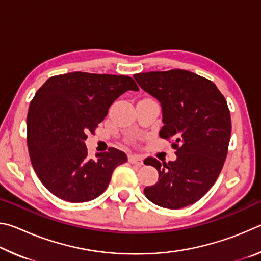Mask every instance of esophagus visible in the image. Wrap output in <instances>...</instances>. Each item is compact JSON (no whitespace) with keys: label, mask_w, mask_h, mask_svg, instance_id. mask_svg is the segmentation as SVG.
<instances>
[{"label":"esophagus","mask_w":261,"mask_h":261,"mask_svg":"<svg viewBox=\"0 0 261 261\" xmlns=\"http://www.w3.org/2000/svg\"><path fill=\"white\" fill-rule=\"evenodd\" d=\"M129 162L132 163V165L141 166L143 165V159L138 155H136V154H131V155H129Z\"/></svg>","instance_id":"34e87169"}]
</instances>
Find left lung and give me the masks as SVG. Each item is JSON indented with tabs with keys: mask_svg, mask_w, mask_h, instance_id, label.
Listing matches in <instances>:
<instances>
[{
	"mask_svg": "<svg viewBox=\"0 0 261 261\" xmlns=\"http://www.w3.org/2000/svg\"><path fill=\"white\" fill-rule=\"evenodd\" d=\"M138 85L160 101L163 126L160 137L173 141L177 159L160 162L159 180L144 190L147 199L165 208L192 205L213 187L226 161L231 132L227 101L213 82L188 70L137 73Z\"/></svg>",
	"mask_w": 261,
	"mask_h": 261,
	"instance_id": "left-lung-1",
	"label": "left lung"
}]
</instances>
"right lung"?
Returning a JSON list of instances; mask_svg holds the SVG:
<instances>
[{
    "label": "right lung",
    "mask_w": 261,
    "mask_h": 261,
    "mask_svg": "<svg viewBox=\"0 0 261 261\" xmlns=\"http://www.w3.org/2000/svg\"><path fill=\"white\" fill-rule=\"evenodd\" d=\"M138 90L129 76L81 71L53 76L39 88L29 108L28 147L34 171L53 194L84 202L103 193L126 154L110 147L91 159L84 141L118 96Z\"/></svg>",
    "instance_id": "add662e5"
}]
</instances>
